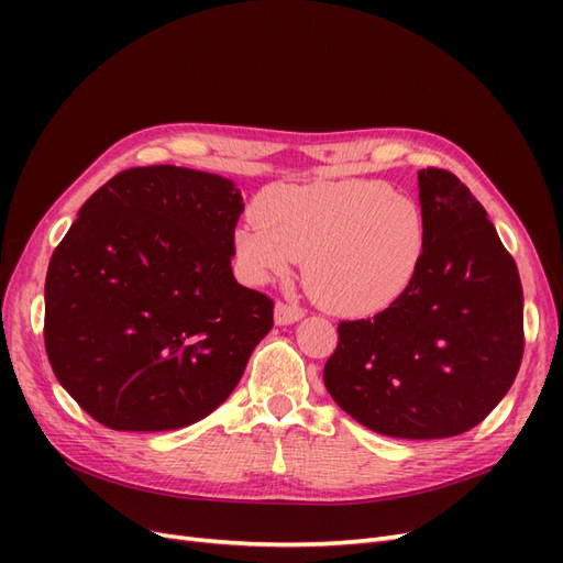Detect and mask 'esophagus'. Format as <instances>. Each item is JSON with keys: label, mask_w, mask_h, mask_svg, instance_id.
Masks as SVG:
<instances>
[{"label": "esophagus", "mask_w": 563, "mask_h": 563, "mask_svg": "<svg viewBox=\"0 0 563 563\" xmlns=\"http://www.w3.org/2000/svg\"><path fill=\"white\" fill-rule=\"evenodd\" d=\"M305 317V310L300 308V305H294V302H277L275 305V321L279 323V327H284V323H296Z\"/></svg>", "instance_id": "1"}]
</instances>
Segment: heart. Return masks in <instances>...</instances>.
<instances>
[{
	"label": "heart",
	"mask_w": 563,
	"mask_h": 563,
	"mask_svg": "<svg viewBox=\"0 0 563 563\" xmlns=\"http://www.w3.org/2000/svg\"><path fill=\"white\" fill-rule=\"evenodd\" d=\"M234 246L253 284L284 277L302 258L319 302L345 314L387 308L413 282L424 249L418 201L380 180L272 187Z\"/></svg>",
	"instance_id": "obj_1"
}]
</instances>
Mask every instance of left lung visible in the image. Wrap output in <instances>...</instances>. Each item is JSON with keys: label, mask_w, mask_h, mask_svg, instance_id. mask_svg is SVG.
Instances as JSON below:
<instances>
[{"label": "left lung", "mask_w": 563, "mask_h": 563, "mask_svg": "<svg viewBox=\"0 0 563 563\" xmlns=\"http://www.w3.org/2000/svg\"><path fill=\"white\" fill-rule=\"evenodd\" d=\"M424 249L389 308L338 323L323 366L335 404L399 439L457 437L512 387L523 356L517 263L486 211L446 168L418 172Z\"/></svg>", "instance_id": "left-lung-1"}]
</instances>
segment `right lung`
<instances>
[{"label":"right lung","instance_id":"right-lung-1","mask_svg":"<svg viewBox=\"0 0 563 563\" xmlns=\"http://www.w3.org/2000/svg\"><path fill=\"white\" fill-rule=\"evenodd\" d=\"M232 180L135 166L96 190L51 255L44 345L58 383L110 430L207 418L269 333L275 302L236 284Z\"/></svg>","mask_w":563,"mask_h":563}]
</instances>
